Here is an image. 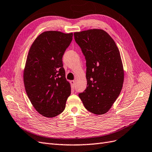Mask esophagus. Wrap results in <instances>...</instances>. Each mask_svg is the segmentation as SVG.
<instances>
[{
  "label": "esophagus",
  "instance_id": "34e87169",
  "mask_svg": "<svg viewBox=\"0 0 152 152\" xmlns=\"http://www.w3.org/2000/svg\"><path fill=\"white\" fill-rule=\"evenodd\" d=\"M70 83H71V84L73 88L75 87V80H71L70 81Z\"/></svg>",
  "mask_w": 152,
  "mask_h": 152
}]
</instances>
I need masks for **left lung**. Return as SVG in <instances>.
Listing matches in <instances>:
<instances>
[{
  "label": "left lung",
  "instance_id": "1",
  "mask_svg": "<svg viewBox=\"0 0 152 152\" xmlns=\"http://www.w3.org/2000/svg\"><path fill=\"white\" fill-rule=\"evenodd\" d=\"M86 61L87 87L79 97L89 112H108L121 93L124 69L119 50L108 33L101 29L74 33Z\"/></svg>",
  "mask_w": 152,
  "mask_h": 152
}]
</instances>
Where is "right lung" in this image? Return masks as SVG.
Wrapping results in <instances>:
<instances>
[{"label": "right lung", "mask_w": 152, "mask_h": 152, "mask_svg": "<svg viewBox=\"0 0 152 152\" xmlns=\"http://www.w3.org/2000/svg\"><path fill=\"white\" fill-rule=\"evenodd\" d=\"M72 37L73 33L44 31L29 48L23 75L25 90L37 112L46 117L63 112L71 94L62 56Z\"/></svg>", "instance_id": "obj_1"}]
</instances>
